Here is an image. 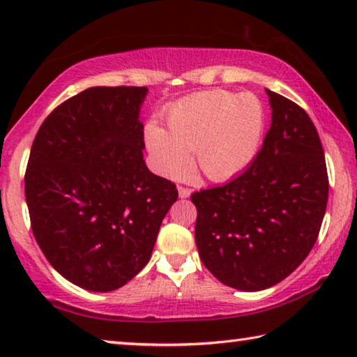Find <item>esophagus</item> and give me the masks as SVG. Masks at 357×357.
Wrapping results in <instances>:
<instances>
[{"mask_svg":"<svg viewBox=\"0 0 357 357\" xmlns=\"http://www.w3.org/2000/svg\"><path fill=\"white\" fill-rule=\"evenodd\" d=\"M178 192H179V197H181V198L190 197V193H192L190 189H187V187H183V185L178 187Z\"/></svg>","mask_w":357,"mask_h":357,"instance_id":"obj_1","label":"esophagus"}]
</instances>
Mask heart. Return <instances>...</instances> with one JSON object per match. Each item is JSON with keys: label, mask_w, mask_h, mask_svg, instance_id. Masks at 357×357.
I'll use <instances>...</instances> for the list:
<instances>
[{"label": "heart", "mask_w": 357, "mask_h": 357, "mask_svg": "<svg viewBox=\"0 0 357 357\" xmlns=\"http://www.w3.org/2000/svg\"><path fill=\"white\" fill-rule=\"evenodd\" d=\"M168 130L154 121L144 128V143L157 173L179 179L192 170L190 151L211 181L243 173L259 151L266 107L258 96L211 89L179 99L167 110Z\"/></svg>", "instance_id": "b5f03b06"}]
</instances>
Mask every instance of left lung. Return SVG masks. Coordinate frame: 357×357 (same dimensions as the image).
I'll use <instances>...</instances> for the list:
<instances>
[{
  "label": "left lung",
  "instance_id": "1",
  "mask_svg": "<svg viewBox=\"0 0 357 357\" xmlns=\"http://www.w3.org/2000/svg\"><path fill=\"white\" fill-rule=\"evenodd\" d=\"M273 121L249 168L192 193L203 264L225 285L259 291L282 282L318 239L329 195L324 151L309 114L266 89Z\"/></svg>",
  "mask_w": 357,
  "mask_h": 357
}]
</instances>
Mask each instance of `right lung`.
<instances>
[{
  "label": "right lung",
  "mask_w": 357,
  "mask_h": 357,
  "mask_svg": "<svg viewBox=\"0 0 357 357\" xmlns=\"http://www.w3.org/2000/svg\"><path fill=\"white\" fill-rule=\"evenodd\" d=\"M146 86H94L64 100L36 134L25 172L29 220L64 279L113 291L149 261L176 184L143 160Z\"/></svg>",
  "instance_id": "add662e5"
}]
</instances>
